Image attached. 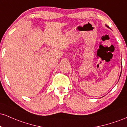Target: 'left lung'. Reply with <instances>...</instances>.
I'll use <instances>...</instances> for the list:
<instances>
[{
	"label": "left lung",
	"instance_id": "left-lung-1",
	"mask_svg": "<svg viewBox=\"0 0 127 127\" xmlns=\"http://www.w3.org/2000/svg\"><path fill=\"white\" fill-rule=\"evenodd\" d=\"M106 27H109L108 26H106ZM121 75H120V76H121Z\"/></svg>",
	"mask_w": 127,
	"mask_h": 127
}]
</instances>
